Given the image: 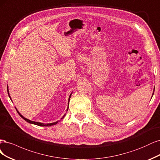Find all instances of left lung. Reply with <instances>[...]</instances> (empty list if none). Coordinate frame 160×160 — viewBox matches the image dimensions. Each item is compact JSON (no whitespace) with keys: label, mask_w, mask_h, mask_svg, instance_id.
Masks as SVG:
<instances>
[{"label":"left lung","mask_w":160,"mask_h":160,"mask_svg":"<svg viewBox=\"0 0 160 160\" xmlns=\"http://www.w3.org/2000/svg\"><path fill=\"white\" fill-rule=\"evenodd\" d=\"M153 92H154V89H153ZM153 94H152V95H153Z\"/></svg>","instance_id":"left-lung-1"}]
</instances>
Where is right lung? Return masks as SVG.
Here are the masks:
<instances>
[{
    "instance_id": "1",
    "label": "right lung",
    "mask_w": 160,
    "mask_h": 160,
    "mask_svg": "<svg viewBox=\"0 0 160 160\" xmlns=\"http://www.w3.org/2000/svg\"><path fill=\"white\" fill-rule=\"evenodd\" d=\"M7 92H8V96H9V98H11V100H12V99H11V96H10V94H9V91H8V86H7ZM72 93L70 94V96H69V98H68V108H67V110H66V111H68V107H69V102H70V97H71V95H72ZM15 108H16V110H17V112L18 113V114L20 115V116L22 118H23V119L25 120V121H27V122H28V123H32V124H34V125H37V126H53V125H56V124H57L58 123V122H59V120L58 121H56V122H53V123H41V122H34V121H32V120H28V119H27V118H24L21 114H20V113L18 111V110L17 109V108L15 107ZM65 115H66V114L61 118V120H62L63 118H64V117L65 116Z\"/></svg>"
}]
</instances>
